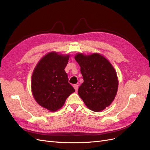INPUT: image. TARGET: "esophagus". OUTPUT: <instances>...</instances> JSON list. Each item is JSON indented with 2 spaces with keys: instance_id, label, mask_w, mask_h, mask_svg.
<instances>
[{
  "instance_id": "1",
  "label": "esophagus",
  "mask_w": 150,
  "mask_h": 150,
  "mask_svg": "<svg viewBox=\"0 0 150 150\" xmlns=\"http://www.w3.org/2000/svg\"><path fill=\"white\" fill-rule=\"evenodd\" d=\"M73 87H74V88L75 91H76V92L78 91V86L77 85V84H74V85H73Z\"/></svg>"
}]
</instances>
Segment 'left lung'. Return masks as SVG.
<instances>
[{"mask_svg": "<svg viewBox=\"0 0 150 150\" xmlns=\"http://www.w3.org/2000/svg\"><path fill=\"white\" fill-rule=\"evenodd\" d=\"M74 58L81 67L84 80L78 89L79 96L91 110H104L114 100L118 87L114 67L97 53L89 56L78 54Z\"/></svg>", "mask_w": 150, "mask_h": 150, "instance_id": "obj_1", "label": "left lung"}]
</instances>
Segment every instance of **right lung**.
<instances>
[{
	"mask_svg": "<svg viewBox=\"0 0 150 150\" xmlns=\"http://www.w3.org/2000/svg\"><path fill=\"white\" fill-rule=\"evenodd\" d=\"M69 56L53 52L39 61L32 75L31 87L35 101L51 111L61 108L69 95L75 91L68 83L64 71Z\"/></svg>",
	"mask_w": 150,
	"mask_h": 150,
	"instance_id": "obj_1",
	"label": "right lung"
}]
</instances>
